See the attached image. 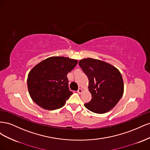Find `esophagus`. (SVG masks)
Returning a JSON list of instances; mask_svg holds the SVG:
<instances>
[{"label":"esophagus","instance_id":"34e87169","mask_svg":"<svg viewBox=\"0 0 150 150\" xmlns=\"http://www.w3.org/2000/svg\"><path fill=\"white\" fill-rule=\"evenodd\" d=\"M83 89H81V88H79V89L78 90V94H81V93H83Z\"/></svg>","mask_w":150,"mask_h":150}]
</instances>
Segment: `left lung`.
<instances>
[{"label":"left lung","mask_w":150,"mask_h":150,"mask_svg":"<svg viewBox=\"0 0 150 150\" xmlns=\"http://www.w3.org/2000/svg\"><path fill=\"white\" fill-rule=\"evenodd\" d=\"M79 65L89 79L92 98L84 106L98 114H104L114 108L123 95L124 83L121 72L109 63L96 59H83Z\"/></svg>","instance_id":"left-lung-1"}]
</instances>
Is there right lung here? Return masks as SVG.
<instances>
[{"label": "right lung", "mask_w": 150, "mask_h": 150, "mask_svg": "<svg viewBox=\"0 0 150 150\" xmlns=\"http://www.w3.org/2000/svg\"><path fill=\"white\" fill-rule=\"evenodd\" d=\"M78 61L54 56L39 62L28 74V88L34 102L44 110H54L64 105L72 94L68 88L67 74Z\"/></svg>", "instance_id": "right-lung-1"}]
</instances>
